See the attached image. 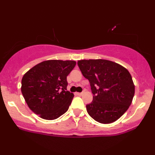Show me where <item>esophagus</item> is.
<instances>
[{
  "mask_svg": "<svg viewBox=\"0 0 155 155\" xmlns=\"http://www.w3.org/2000/svg\"><path fill=\"white\" fill-rule=\"evenodd\" d=\"M83 93H84V92H76V95H83Z\"/></svg>",
  "mask_w": 155,
  "mask_h": 155,
  "instance_id": "obj_1",
  "label": "esophagus"
}]
</instances>
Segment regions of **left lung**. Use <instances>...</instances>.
I'll use <instances>...</instances> for the list:
<instances>
[{
    "instance_id": "8db88e82",
    "label": "left lung",
    "mask_w": 155,
    "mask_h": 155,
    "mask_svg": "<svg viewBox=\"0 0 155 155\" xmlns=\"http://www.w3.org/2000/svg\"><path fill=\"white\" fill-rule=\"evenodd\" d=\"M77 63L90 81L93 94L92 103L86 106L89 115L102 124L112 123L120 118L128 109L135 94L128 71L107 60H81Z\"/></svg>"
}]
</instances>
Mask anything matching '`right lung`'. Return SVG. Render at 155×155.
Segmentation results:
<instances>
[{"label": "right lung", "instance_id": "1", "mask_svg": "<svg viewBox=\"0 0 155 155\" xmlns=\"http://www.w3.org/2000/svg\"><path fill=\"white\" fill-rule=\"evenodd\" d=\"M75 65L74 60H46L25 74L21 91L32 111L52 120L68 111L74 95L67 91V76Z\"/></svg>", "mask_w": 155, "mask_h": 155}]
</instances>
